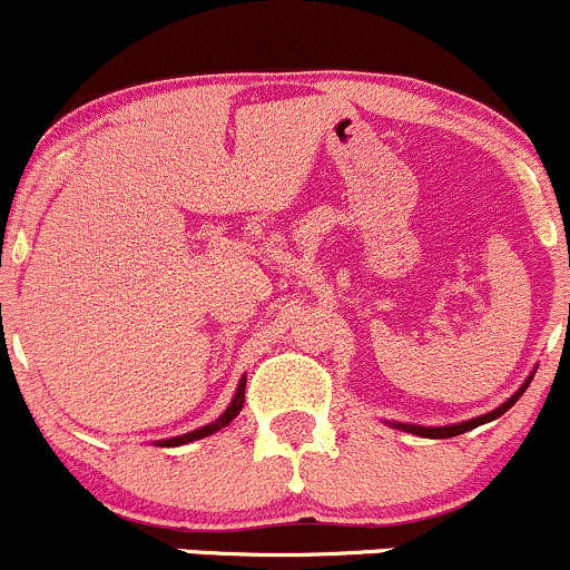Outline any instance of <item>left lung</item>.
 Instances as JSON below:
<instances>
[{"label":"left lung","mask_w":570,"mask_h":570,"mask_svg":"<svg viewBox=\"0 0 570 570\" xmlns=\"http://www.w3.org/2000/svg\"><path fill=\"white\" fill-rule=\"evenodd\" d=\"M530 380H533V376H530ZM530 380H528L525 385H522L520 390H517L514 395H511V399L507 401V404H503V406H498L495 412H490V414H482V417H476V420H469V423H460V425H446V428H423V425H395V428H404V431H409V433H417V436H428V439H450V436H460V433L471 431V428H476V425H482V423H490V420L501 417L503 412H509V409L517 404V399H520V395L525 393V390H528Z\"/></svg>","instance_id":"left-lung-1"}]
</instances>
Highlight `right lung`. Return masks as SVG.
<instances>
[{
    "instance_id": "1",
    "label": "right lung",
    "mask_w": 570,
    "mask_h": 570,
    "mask_svg": "<svg viewBox=\"0 0 570 570\" xmlns=\"http://www.w3.org/2000/svg\"><path fill=\"white\" fill-rule=\"evenodd\" d=\"M242 404H245V376H242L239 387H236V395H234L232 406H228L226 412H223L220 417H217L213 425H204V428H199V431H190V433H185V436H177V439H166V441H158V444H161V446H180V444H188V441H196V439H204V436H209V433L220 431L223 425H228V423H232V420L236 417V414L242 412Z\"/></svg>"
}]
</instances>
